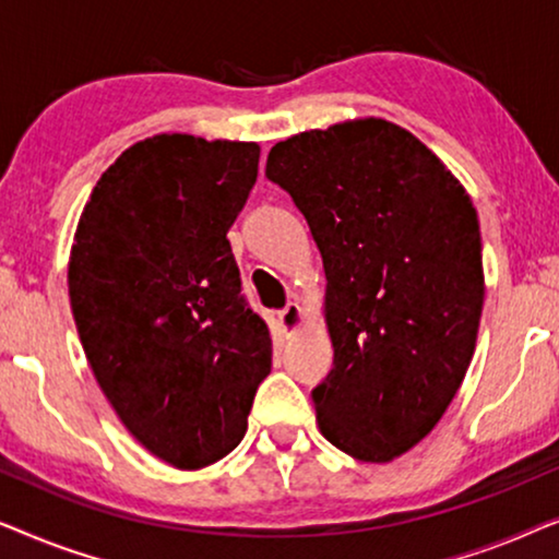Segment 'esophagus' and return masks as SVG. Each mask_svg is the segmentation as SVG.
<instances>
[{
    "mask_svg": "<svg viewBox=\"0 0 559 559\" xmlns=\"http://www.w3.org/2000/svg\"><path fill=\"white\" fill-rule=\"evenodd\" d=\"M302 308L297 302H289L285 310L277 312V323L285 335H295L302 328Z\"/></svg>",
    "mask_w": 559,
    "mask_h": 559,
    "instance_id": "34e87169",
    "label": "esophagus"
}]
</instances>
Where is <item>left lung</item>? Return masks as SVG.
<instances>
[{"label": "left lung", "instance_id": "1", "mask_svg": "<svg viewBox=\"0 0 559 559\" xmlns=\"http://www.w3.org/2000/svg\"><path fill=\"white\" fill-rule=\"evenodd\" d=\"M266 178L323 257L333 369L312 389L320 432L356 461H394L440 423L476 350L486 282L471 195L377 117L287 136Z\"/></svg>", "mask_w": 559, "mask_h": 559}]
</instances>
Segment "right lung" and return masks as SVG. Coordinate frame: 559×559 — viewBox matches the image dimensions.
<instances>
[{"label": "right lung", "instance_id": "obj_1", "mask_svg": "<svg viewBox=\"0 0 559 559\" xmlns=\"http://www.w3.org/2000/svg\"><path fill=\"white\" fill-rule=\"evenodd\" d=\"M259 144L155 134L114 159L75 226L68 295L91 371L152 455L198 471L239 445L272 369L226 231Z\"/></svg>", "mask_w": 559, "mask_h": 559}]
</instances>
